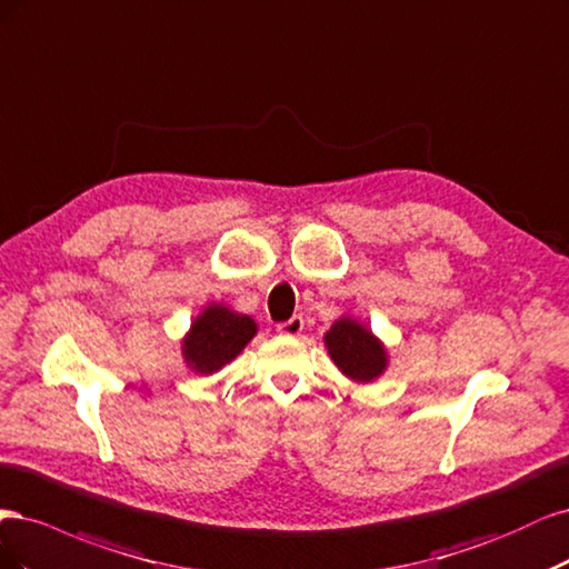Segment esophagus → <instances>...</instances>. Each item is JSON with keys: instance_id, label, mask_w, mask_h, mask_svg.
Returning <instances> with one entry per match:
<instances>
[{"instance_id": "esophagus-1", "label": "esophagus", "mask_w": 569, "mask_h": 569, "mask_svg": "<svg viewBox=\"0 0 569 569\" xmlns=\"http://www.w3.org/2000/svg\"><path fill=\"white\" fill-rule=\"evenodd\" d=\"M302 328H305V319H302V317H290L288 321H281V323L277 326V331H279L281 336L292 338V336H300Z\"/></svg>"}]
</instances>
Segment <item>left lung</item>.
<instances>
[{"label": "left lung", "instance_id": "obj_1", "mask_svg": "<svg viewBox=\"0 0 569 569\" xmlns=\"http://www.w3.org/2000/svg\"><path fill=\"white\" fill-rule=\"evenodd\" d=\"M323 342L338 369L355 382H371L388 369L385 345L352 317L338 319L323 336Z\"/></svg>", "mask_w": 569, "mask_h": 569}]
</instances>
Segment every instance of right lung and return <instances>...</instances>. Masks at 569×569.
I'll return each mask as SVG.
<instances>
[{
	"label": "right lung",
	"mask_w": 569,
	"mask_h": 569,
	"mask_svg": "<svg viewBox=\"0 0 569 569\" xmlns=\"http://www.w3.org/2000/svg\"><path fill=\"white\" fill-rule=\"evenodd\" d=\"M258 333V323L224 305H208L193 319L191 331L181 340V355L196 373H214Z\"/></svg>",
	"instance_id": "1"
}]
</instances>
